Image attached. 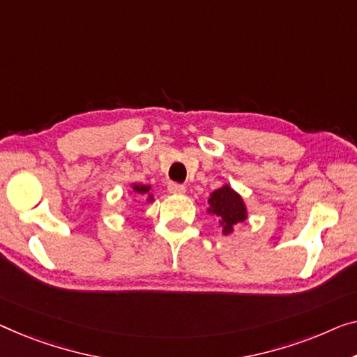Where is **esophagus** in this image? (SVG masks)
I'll list each match as a JSON object with an SVG mask.
<instances>
[{
	"label": "esophagus",
	"mask_w": 357,
	"mask_h": 357,
	"mask_svg": "<svg viewBox=\"0 0 357 357\" xmlns=\"http://www.w3.org/2000/svg\"><path fill=\"white\" fill-rule=\"evenodd\" d=\"M168 190L172 194H184L185 192V188L183 184H176V183H169L168 184Z\"/></svg>",
	"instance_id": "34e87169"
}]
</instances>
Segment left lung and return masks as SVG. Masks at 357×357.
<instances>
[{"label": "left lung", "mask_w": 357, "mask_h": 357, "mask_svg": "<svg viewBox=\"0 0 357 357\" xmlns=\"http://www.w3.org/2000/svg\"><path fill=\"white\" fill-rule=\"evenodd\" d=\"M206 213L220 218L222 236H231L241 222L248 220V208L242 195L234 190L229 184H222L220 189L213 190L208 197Z\"/></svg>", "instance_id": "obj_1"}]
</instances>
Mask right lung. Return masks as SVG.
<instances>
[{"label":"right lung","instance_id":"add662e5","mask_svg":"<svg viewBox=\"0 0 357 357\" xmlns=\"http://www.w3.org/2000/svg\"><path fill=\"white\" fill-rule=\"evenodd\" d=\"M130 188H131V192L146 197L147 204H152V202L155 200V197H153V194H152V185L141 184V183H131Z\"/></svg>","mask_w":357,"mask_h":357}]
</instances>
